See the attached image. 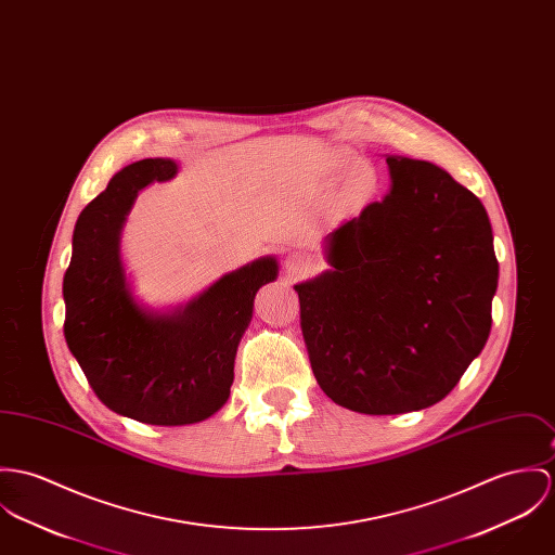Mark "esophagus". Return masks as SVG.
I'll use <instances>...</instances> for the list:
<instances>
[{"label":"esophagus","mask_w":555,"mask_h":555,"mask_svg":"<svg viewBox=\"0 0 555 555\" xmlns=\"http://www.w3.org/2000/svg\"><path fill=\"white\" fill-rule=\"evenodd\" d=\"M307 269H309V262L302 254H291L286 258V271L291 278H299L302 273H307Z\"/></svg>","instance_id":"34e87169"}]
</instances>
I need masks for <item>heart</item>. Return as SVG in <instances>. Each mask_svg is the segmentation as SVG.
<instances>
[{
  "label": "heart",
  "instance_id": "heart-1",
  "mask_svg": "<svg viewBox=\"0 0 555 555\" xmlns=\"http://www.w3.org/2000/svg\"><path fill=\"white\" fill-rule=\"evenodd\" d=\"M371 186V169L366 165H358L350 171L344 184V195L348 202H362Z\"/></svg>",
  "mask_w": 555,
  "mask_h": 555
}]
</instances>
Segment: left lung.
<instances>
[{"label":"left lung","mask_w":555,"mask_h":555,"mask_svg":"<svg viewBox=\"0 0 555 555\" xmlns=\"http://www.w3.org/2000/svg\"><path fill=\"white\" fill-rule=\"evenodd\" d=\"M386 163L388 195L328 233L331 269L295 286L320 388L369 415L446 399L488 341L499 286L481 202L428 160Z\"/></svg>","instance_id":"obj_1"}]
</instances>
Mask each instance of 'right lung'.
Masks as SVG:
<instances>
[{
    "label": "right lung",
    "mask_w": 555,
    "mask_h": 555,
    "mask_svg": "<svg viewBox=\"0 0 555 555\" xmlns=\"http://www.w3.org/2000/svg\"><path fill=\"white\" fill-rule=\"evenodd\" d=\"M176 171L171 158L120 169L80 211L63 278L65 341L91 388L114 413L154 426L195 424L227 403L254 297L278 278V260L264 256L171 313L135 301L120 258L122 224L138 193Z\"/></svg>",
    "instance_id": "add662e5"
}]
</instances>
